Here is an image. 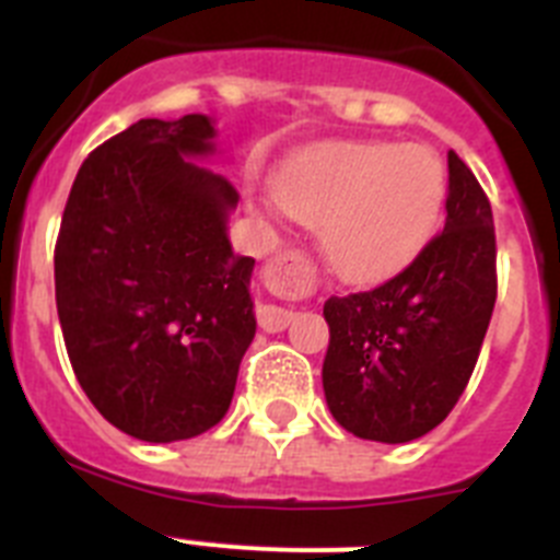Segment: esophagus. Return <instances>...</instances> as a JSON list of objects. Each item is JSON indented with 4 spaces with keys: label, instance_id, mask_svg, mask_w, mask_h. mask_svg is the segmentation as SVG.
Masks as SVG:
<instances>
[{
    "label": "esophagus",
    "instance_id": "obj_1",
    "mask_svg": "<svg viewBox=\"0 0 560 560\" xmlns=\"http://www.w3.org/2000/svg\"><path fill=\"white\" fill-rule=\"evenodd\" d=\"M294 255H277L271 260V275L275 277H285L289 269H294ZM294 319L289 308H280V305H257V325L266 330V334H277V330L289 328V323Z\"/></svg>",
    "mask_w": 560,
    "mask_h": 560
}]
</instances>
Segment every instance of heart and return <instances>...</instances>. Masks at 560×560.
<instances>
[{
	"instance_id": "1",
	"label": "heart",
	"mask_w": 560,
	"mask_h": 560,
	"mask_svg": "<svg viewBox=\"0 0 560 560\" xmlns=\"http://www.w3.org/2000/svg\"><path fill=\"white\" fill-rule=\"evenodd\" d=\"M275 199L291 219L319 230L334 275L370 283L404 269L432 241L448 173L423 145L353 142L285 165Z\"/></svg>"
}]
</instances>
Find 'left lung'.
<instances>
[{
    "mask_svg": "<svg viewBox=\"0 0 560 560\" xmlns=\"http://www.w3.org/2000/svg\"><path fill=\"white\" fill-rule=\"evenodd\" d=\"M497 303L491 201L448 151L446 230L370 291L330 296L323 387L339 427L409 443L440 427L468 387Z\"/></svg>",
    "mask_w": 560,
    "mask_h": 560,
    "instance_id": "1",
    "label": "left lung"
}]
</instances>
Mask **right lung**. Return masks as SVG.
<instances>
[{
  "label": "right lung",
  "instance_id": "1",
  "mask_svg": "<svg viewBox=\"0 0 560 560\" xmlns=\"http://www.w3.org/2000/svg\"><path fill=\"white\" fill-rule=\"evenodd\" d=\"M205 114L140 120L83 160L56 241V305L78 384L148 443L207 432L255 339L249 277L226 215L237 190L196 165Z\"/></svg>",
  "mask_w": 560,
  "mask_h": 560
}]
</instances>
